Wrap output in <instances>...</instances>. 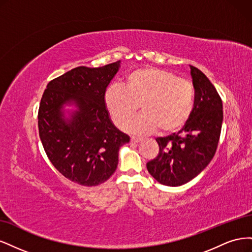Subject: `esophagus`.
Listing matches in <instances>:
<instances>
[{
    "label": "esophagus",
    "instance_id": "obj_1",
    "mask_svg": "<svg viewBox=\"0 0 252 252\" xmlns=\"http://www.w3.org/2000/svg\"><path fill=\"white\" fill-rule=\"evenodd\" d=\"M142 141H143V139H141V138H136V136H131V142L132 143H140Z\"/></svg>",
    "mask_w": 252,
    "mask_h": 252
}]
</instances>
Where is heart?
Listing matches in <instances>:
<instances>
[{
  "instance_id": "1",
  "label": "heart",
  "mask_w": 252,
  "mask_h": 252,
  "mask_svg": "<svg viewBox=\"0 0 252 252\" xmlns=\"http://www.w3.org/2000/svg\"><path fill=\"white\" fill-rule=\"evenodd\" d=\"M122 85L108 87L104 94L105 107L119 128L128 125L139 105L143 112L129 126L135 133H148L157 128L166 133L177 131L193 110V84L171 71L140 68L127 74Z\"/></svg>"
}]
</instances>
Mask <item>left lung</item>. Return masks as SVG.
Returning a JSON list of instances; mask_svg holds the SVG:
<instances>
[{
  "label": "left lung",
  "instance_id": "1",
  "mask_svg": "<svg viewBox=\"0 0 252 252\" xmlns=\"http://www.w3.org/2000/svg\"><path fill=\"white\" fill-rule=\"evenodd\" d=\"M194 105L177 133L158 138L159 151L147 163L148 172L166 186H181L194 179L215 156L223 122V104L217 89L196 67L190 65Z\"/></svg>",
  "mask_w": 252,
  "mask_h": 252
}]
</instances>
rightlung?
Segmentation results:
<instances>
[{
  "mask_svg": "<svg viewBox=\"0 0 252 252\" xmlns=\"http://www.w3.org/2000/svg\"><path fill=\"white\" fill-rule=\"evenodd\" d=\"M120 61L102 67L80 66L51 80L41 98L37 126L51 164L83 186H96L116 171L119 149L130 138L114 127L104 94ZM74 101L79 110L66 121L60 110Z\"/></svg>",
  "mask_w": 252,
  "mask_h": 252,
  "instance_id": "1",
  "label": "right lung"
}]
</instances>
